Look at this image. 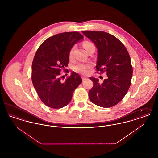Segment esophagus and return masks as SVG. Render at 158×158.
I'll list each match as a JSON object with an SVG mask.
<instances>
[{
	"instance_id": "esophagus-1",
	"label": "esophagus",
	"mask_w": 158,
	"mask_h": 158,
	"mask_svg": "<svg viewBox=\"0 0 158 158\" xmlns=\"http://www.w3.org/2000/svg\"><path fill=\"white\" fill-rule=\"evenodd\" d=\"M82 79L83 81H85V80H87V79H88V78H87V77H84V76L82 77Z\"/></svg>"
}]
</instances>
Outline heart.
<instances>
[{
	"instance_id": "1",
	"label": "heart",
	"mask_w": 158,
	"mask_h": 158,
	"mask_svg": "<svg viewBox=\"0 0 158 158\" xmlns=\"http://www.w3.org/2000/svg\"><path fill=\"white\" fill-rule=\"evenodd\" d=\"M83 46L85 48V50L88 52L89 50V48L94 47V45L89 41H86L83 42ZM73 52V48H72L70 51V53H69L70 57H72ZM90 67H91V64L90 63H78L74 66L73 69L77 72L81 73L82 74H86L88 73V69H89Z\"/></svg>"
}]
</instances>
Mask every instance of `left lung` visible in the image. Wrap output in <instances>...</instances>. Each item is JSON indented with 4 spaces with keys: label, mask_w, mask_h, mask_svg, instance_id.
<instances>
[{
    "label": "left lung",
    "mask_w": 158,
    "mask_h": 158,
    "mask_svg": "<svg viewBox=\"0 0 158 158\" xmlns=\"http://www.w3.org/2000/svg\"><path fill=\"white\" fill-rule=\"evenodd\" d=\"M98 49L97 70L105 72L102 83L90 77L94 83L89 91L91 102L104 108L118 104L127 94L133 75L131 59L125 46L113 35L104 31H82Z\"/></svg>",
    "instance_id": "left-lung-1"
}]
</instances>
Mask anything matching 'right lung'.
I'll list each match as a JSON object with an SVG mask.
<instances>
[{
	"label": "right lung",
	"mask_w": 158,
	"mask_h": 158,
	"mask_svg": "<svg viewBox=\"0 0 158 158\" xmlns=\"http://www.w3.org/2000/svg\"><path fill=\"white\" fill-rule=\"evenodd\" d=\"M83 38L77 32H63L47 38L38 48L31 78L39 98L47 106L58 109L68 105L74 90L82 82L81 77L72 72L61 82L60 72L68 66L73 46Z\"/></svg>",
	"instance_id": "right-lung-1"
}]
</instances>
